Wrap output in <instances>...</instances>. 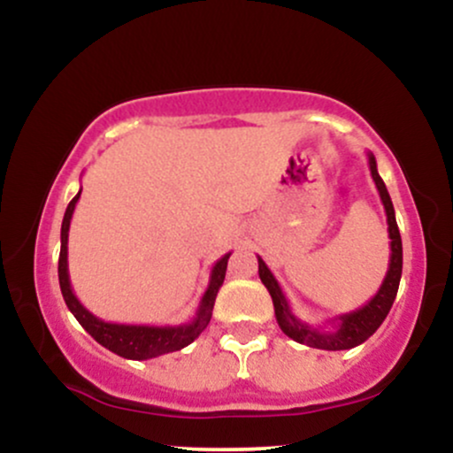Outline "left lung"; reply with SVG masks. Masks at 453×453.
<instances>
[{"instance_id":"obj_1","label":"left lung","mask_w":453,"mask_h":453,"mask_svg":"<svg viewBox=\"0 0 453 453\" xmlns=\"http://www.w3.org/2000/svg\"><path fill=\"white\" fill-rule=\"evenodd\" d=\"M368 155V168H371V176L375 180V187L381 197V204L386 209L388 217V234H389V264L386 279H383L381 288L377 289V294L368 300L366 304L360 309L349 311V313L336 315L334 319H330V326H309L303 319L294 315L292 306H289L288 298H285L283 289H280L279 280L274 279V274L270 273L262 257L257 256V273L262 283L266 285L270 298L274 304V317H277V324L289 339L296 342H303L306 347H315V349H326V351H341V349H353V347L362 345L364 341L371 339L377 332V327L383 324L389 309H392L394 300H396L398 285H400V274H403V241H400L396 215H394V204L392 197H389L386 183L377 173V161L375 155Z\"/></svg>"}]
</instances>
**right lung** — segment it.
I'll use <instances>...</instances> for the list:
<instances>
[{"instance_id":"add662e5","label":"right lung","mask_w":453,"mask_h":453,"mask_svg":"<svg viewBox=\"0 0 453 453\" xmlns=\"http://www.w3.org/2000/svg\"><path fill=\"white\" fill-rule=\"evenodd\" d=\"M82 191V189H81ZM81 191L72 197L67 204L64 223H61V253H59V285L61 294L67 309L76 317L78 324L85 327L87 332L100 342L102 347L111 349L117 356L127 357V360H150V357L164 356V353H173L183 349V347L191 345L202 332L209 326L212 317V306H215V298L219 294V288L226 279L227 259L232 253H226L221 259H217L215 266L211 270L209 288H206L204 296H202L200 304L194 319L187 321L180 326H142V324H112V321H104L96 317L91 311L82 306L81 300L76 298L74 289L70 283V273H67V232H70V221L74 215L76 202L81 197Z\"/></svg>"}]
</instances>
